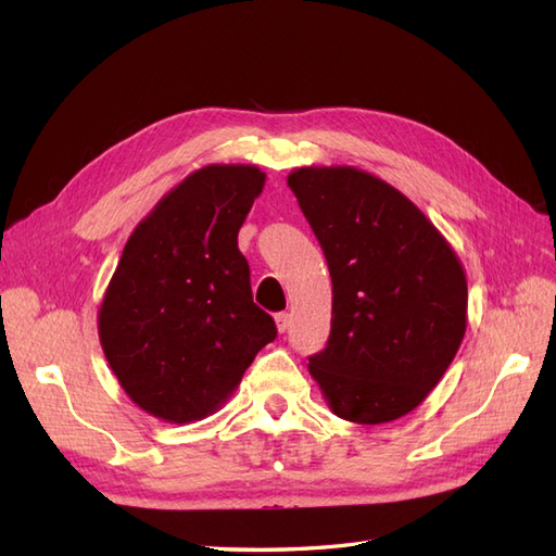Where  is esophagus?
<instances>
[{"label":"esophagus","mask_w":556,"mask_h":556,"mask_svg":"<svg viewBox=\"0 0 556 556\" xmlns=\"http://www.w3.org/2000/svg\"><path fill=\"white\" fill-rule=\"evenodd\" d=\"M290 313H278L276 315V327H278V331L280 333H285V331H288L290 329Z\"/></svg>","instance_id":"obj_1"}]
</instances>
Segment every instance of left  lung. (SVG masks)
Returning <instances> with one entry per match:
<instances>
[{
    "mask_svg": "<svg viewBox=\"0 0 556 556\" xmlns=\"http://www.w3.org/2000/svg\"><path fill=\"white\" fill-rule=\"evenodd\" d=\"M325 250L331 333L308 371L333 415L384 425L441 382L464 341L468 288L457 252L390 182L355 166L288 176Z\"/></svg>",
    "mask_w": 556,
    "mask_h": 556,
    "instance_id": "1",
    "label": "left lung"
}]
</instances>
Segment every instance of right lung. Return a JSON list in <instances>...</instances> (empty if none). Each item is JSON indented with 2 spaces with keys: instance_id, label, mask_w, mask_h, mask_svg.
<instances>
[{
  "instance_id": "1",
  "label": "right lung",
  "mask_w": 556,
  "mask_h": 556,
  "mask_svg": "<svg viewBox=\"0 0 556 556\" xmlns=\"http://www.w3.org/2000/svg\"><path fill=\"white\" fill-rule=\"evenodd\" d=\"M252 164H208L180 180L131 231L99 306V341L125 394L172 425L213 415L274 317L250 290L239 229L264 190Z\"/></svg>"
}]
</instances>
